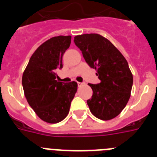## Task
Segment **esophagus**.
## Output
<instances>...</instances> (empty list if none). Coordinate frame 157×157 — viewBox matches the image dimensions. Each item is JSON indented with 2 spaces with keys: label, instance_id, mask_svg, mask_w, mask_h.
<instances>
[{
  "label": "esophagus",
  "instance_id": "1",
  "mask_svg": "<svg viewBox=\"0 0 157 157\" xmlns=\"http://www.w3.org/2000/svg\"><path fill=\"white\" fill-rule=\"evenodd\" d=\"M78 86H82L83 84H84V83L83 82H78Z\"/></svg>",
  "mask_w": 157,
  "mask_h": 157
}]
</instances>
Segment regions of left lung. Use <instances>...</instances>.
Segmentation results:
<instances>
[{
  "label": "left lung",
  "mask_w": 157,
  "mask_h": 157,
  "mask_svg": "<svg viewBox=\"0 0 157 157\" xmlns=\"http://www.w3.org/2000/svg\"><path fill=\"white\" fill-rule=\"evenodd\" d=\"M74 42L101 80L98 84L89 83L93 90L92 98L87 100L90 110L100 120H112L123 111L130 99L133 75L127 59L100 34L77 35Z\"/></svg>",
  "instance_id": "left-lung-1"
}]
</instances>
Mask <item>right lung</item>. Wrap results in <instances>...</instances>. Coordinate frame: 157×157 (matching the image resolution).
Instances as JSON below:
<instances>
[{"mask_svg": "<svg viewBox=\"0 0 157 157\" xmlns=\"http://www.w3.org/2000/svg\"><path fill=\"white\" fill-rule=\"evenodd\" d=\"M71 37L57 36L48 39L30 57L22 78L27 102L43 121L56 123L68 114L77 91L75 82L56 80V69L63 67L62 59Z\"/></svg>", "mask_w": 157, "mask_h": 157, "instance_id": "obj_1", "label": "right lung"}]
</instances>
